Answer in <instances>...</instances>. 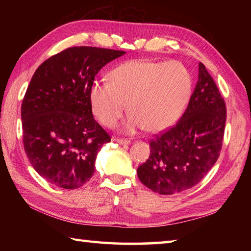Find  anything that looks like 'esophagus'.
<instances>
[{
    "label": "esophagus",
    "mask_w": 251,
    "mask_h": 251,
    "mask_svg": "<svg viewBox=\"0 0 251 251\" xmlns=\"http://www.w3.org/2000/svg\"><path fill=\"white\" fill-rule=\"evenodd\" d=\"M113 141H116L117 143H120V145H129L130 141L127 140V139H122V138H113Z\"/></svg>",
    "instance_id": "34e87169"
}]
</instances>
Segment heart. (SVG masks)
<instances>
[{"label":"heart","instance_id":"b5f03b06","mask_svg":"<svg viewBox=\"0 0 251 251\" xmlns=\"http://www.w3.org/2000/svg\"><path fill=\"white\" fill-rule=\"evenodd\" d=\"M192 77L178 61L136 59L111 72L110 82L96 81L90 88L92 108L106 127H114L124 111L127 132L146 128L161 131L178 121L188 102Z\"/></svg>","mask_w":251,"mask_h":251}]
</instances>
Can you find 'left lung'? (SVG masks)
<instances>
[{
  "label": "left lung",
  "mask_w": 251,
  "mask_h": 251,
  "mask_svg": "<svg viewBox=\"0 0 251 251\" xmlns=\"http://www.w3.org/2000/svg\"><path fill=\"white\" fill-rule=\"evenodd\" d=\"M226 121L225 99L200 62L199 78L183 115L150 140V156L137 169L141 182L163 195L200 183L220 155Z\"/></svg>",
  "instance_id": "obj_1"
}]
</instances>
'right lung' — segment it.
I'll list each match as a JSON object with an SVG mask.
<instances>
[{
    "label": "right lung",
    "mask_w": 251,
    "mask_h": 251,
    "mask_svg": "<svg viewBox=\"0 0 251 251\" xmlns=\"http://www.w3.org/2000/svg\"><path fill=\"white\" fill-rule=\"evenodd\" d=\"M125 54L69 47L36 69L21 104L25 152L47 182L77 189L95 173L99 149L111 137L92 112L90 88L101 68Z\"/></svg>",
    "instance_id": "right-lung-1"
}]
</instances>
